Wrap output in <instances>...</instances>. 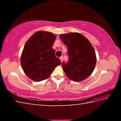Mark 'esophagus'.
Masks as SVG:
<instances>
[{
  "label": "esophagus",
  "instance_id": "esophagus-1",
  "mask_svg": "<svg viewBox=\"0 0 121 121\" xmlns=\"http://www.w3.org/2000/svg\"><path fill=\"white\" fill-rule=\"evenodd\" d=\"M60 60H61V62H62V60H63V57L62 56L60 57Z\"/></svg>",
  "mask_w": 121,
  "mask_h": 121
}]
</instances>
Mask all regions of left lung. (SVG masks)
<instances>
[{"instance_id": "left-lung-1", "label": "left lung", "mask_w": 121, "mask_h": 121, "mask_svg": "<svg viewBox=\"0 0 121 121\" xmlns=\"http://www.w3.org/2000/svg\"><path fill=\"white\" fill-rule=\"evenodd\" d=\"M60 38L68 48L69 61L62 63L65 75L75 82H81L90 76L95 69L97 58L91 43L78 32L62 34Z\"/></svg>"}]
</instances>
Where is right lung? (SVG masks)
Masks as SVG:
<instances>
[{
    "mask_svg": "<svg viewBox=\"0 0 121 121\" xmlns=\"http://www.w3.org/2000/svg\"><path fill=\"white\" fill-rule=\"evenodd\" d=\"M56 36L52 32L37 31L30 37L24 46L21 65L24 73L35 82L50 77L56 67L61 64L52 46Z\"/></svg>",
    "mask_w": 121,
    "mask_h": 121,
    "instance_id": "add662e5",
    "label": "right lung"
}]
</instances>
